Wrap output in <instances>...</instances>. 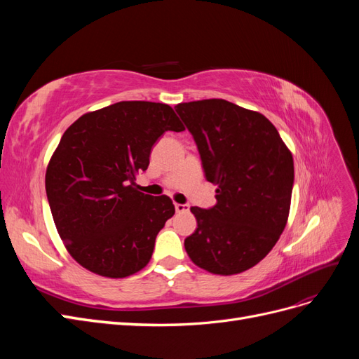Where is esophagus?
<instances>
[{
  "instance_id": "obj_1",
  "label": "esophagus",
  "mask_w": 359,
  "mask_h": 359,
  "mask_svg": "<svg viewBox=\"0 0 359 359\" xmlns=\"http://www.w3.org/2000/svg\"><path fill=\"white\" fill-rule=\"evenodd\" d=\"M175 210H177V212H189L190 206L186 203H175Z\"/></svg>"
}]
</instances>
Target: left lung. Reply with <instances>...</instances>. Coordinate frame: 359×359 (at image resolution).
Wrapping results in <instances>:
<instances>
[{
  "label": "left lung",
  "mask_w": 359,
  "mask_h": 359,
  "mask_svg": "<svg viewBox=\"0 0 359 359\" xmlns=\"http://www.w3.org/2000/svg\"><path fill=\"white\" fill-rule=\"evenodd\" d=\"M193 135L206 181L217 186L210 210L191 206L198 229L184 241L194 265L233 276L259 264L285 231L293 158L268 118L223 99L175 106Z\"/></svg>",
  "instance_id": "1"
}]
</instances>
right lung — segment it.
Segmentation results:
<instances>
[{"mask_svg": "<svg viewBox=\"0 0 359 359\" xmlns=\"http://www.w3.org/2000/svg\"><path fill=\"white\" fill-rule=\"evenodd\" d=\"M168 130H184L169 104L119 102L64 132L46 169V194L60 238L85 269L124 278L148 265L175 206L166 194L139 191L135 181Z\"/></svg>", "mask_w": 359, "mask_h": 359, "instance_id": "obj_1", "label": "right lung"}]
</instances>
